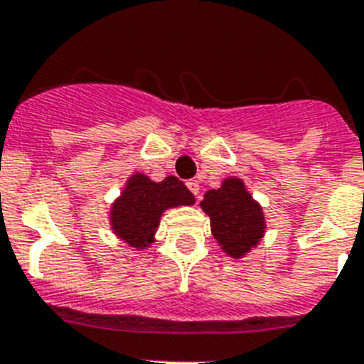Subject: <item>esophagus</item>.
I'll list each match as a JSON object with an SVG mask.
<instances>
[{
  "instance_id": "1",
  "label": "esophagus",
  "mask_w": 364,
  "mask_h": 364,
  "mask_svg": "<svg viewBox=\"0 0 364 364\" xmlns=\"http://www.w3.org/2000/svg\"><path fill=\"white\" fill-rule=\"evenodd\" d=\"M186 186H188V191H191L192 194H194L196 198H198V194H200V183L194 181V179H191V181L186 183Z\"/></svg>"
}]
</instances>
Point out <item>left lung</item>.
I'll use <instances>...</instances> for the list:
<instances>
[{
    "mask_svg": "<svg viewBox=\"0 0 364 364\" xmlns=\"http://www.w3.org/2000/svg\"><path fill=\"white\" fill-rule=\"evenodd\" d=\"M201 208L210 218L213 236L230 257L240 258L264 236L262 208L240 179H225L218 191H208Z\"/></svg>",
    "mask_w": 364,
    "mask_h": 364,
    "instance_id": "obj_1",
    "label": "left lung"
}]
</instances>
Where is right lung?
Here are the masks:
<instances>
[{
    "label": "right lung",
    "instance_id": "add662e5",
    "mask_svg": "<svg viewBox=\"0 0 364 364\" xmlns=\"http://www.w3.org/2000/svg\"><path fill=\"white\" fill-rule=\"evenodd\" d=\"M194 201V194L173 176L156 183L143 173H135L112 208L113 230L132 247H148L154 242L163 210Z\"/></svg>",
    "mask_w": 364,
    "mask_h": 364
}]
</instances>
